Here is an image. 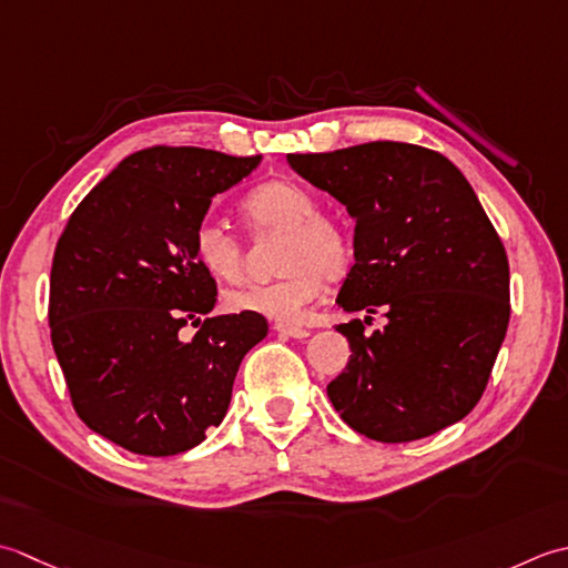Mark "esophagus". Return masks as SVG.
I'll return each instance as SVG.
<instances>
[{"label":"esophagus","mask_w":568,"mask_h":568,"mask_svg":"<svg viewBox=\"0 0 568 568\" xmlns=\"http://www.w3.org/2000/svg\"><path fill=\"white\" fill-rule=\"evenodd\" d=\"M276 331L282 335H288V338H308V331L306 328H298V326H284V323H276Z\"/></svg>","instance_id":"obj_1"}]
</instances>
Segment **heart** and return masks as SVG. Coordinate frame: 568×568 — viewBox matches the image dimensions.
<instances>
[{"mask_svg": "<svg viewBox=\"0 0 568 568\" xmlns=\"http://www.w3.org/2000/svg\"><path fill=\"white\" fill-rule=\"evenodd\" d=\"M252 227L286 233L280 270L270 284H245L225 294L233 314H254L276 323H298L326 280H338L351 264V240L335 220L318 215L314 193L296 181L276 179L250 191L242 201ZM195 260L215 280L237 282L245 264L242 240L220 220H203L193 235Z\"/></svg>", "mask_w": 568, "mask_h": 568, "instance_id": "b5f03b06", "label": "heart"}]
</instances>
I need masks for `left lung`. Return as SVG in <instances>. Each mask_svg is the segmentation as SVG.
Returning a JSON list of instances; mask_svg holds the SVG:
<instances>
[{
	"label": "left lung",
	"instance_id": "obj_1",
	"mask_svg": "<svg viewBox=\"0 0 568 568\" xmlns=\"http://www.w3.org/2000/svg\"><path fill=\"white\" fill-rule=\"evenodd\" d=\"M355 220L343 311H385L365 335L341 323L351 361L328 385L343 422L382 444L460 422L488 385L510 323V267L476 191L446 156L404 142L288 154ZM369 318V316H365Z\"/></svg>",
	"mask_w": 568,
	"mask_h": 568
}]
</instances>
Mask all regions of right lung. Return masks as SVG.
<instances>
[{"instance_id":"obj_1","label":"right lung","mask_w":568,"mask_h":568,"mask_svg":"<svg viewBox=\"0 0 568 568\" xmlns=\"http://www.w3.org/2000/svg\"><path fill=\"white\" fill-rule=\"evenodd\" d=\"M262 156L154 146L120 161L68 220L51 267V343L92 432L139 456H176L223 422L233 382L264 335L254 314L205 318L215 280L193 252L213 195Z\"/></svg>"}]
</instances>
